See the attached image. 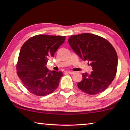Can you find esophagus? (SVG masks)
Segmentation results:
<instances>
[{"label":"esophagus","mask_w":130,"mask_h":130,"mask_svg":"<svg viewBox=\"0 0 130 130\" xmlns=\"http://www.w3.org/2000/svg\"><path fill=\"white\" fill-rule=\"evenodd\" d=\"M68 73H69V74H74V73H75V72H73V71H69V72H68Z\"/></svg>","instance_id":"obj_1"}]
</instances>
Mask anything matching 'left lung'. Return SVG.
Wrapping results in <instances>:
<instances>
[{"label":"left lung","mask_w":130,"mask_h":130,"mask_svg":"<svg viewBox=\"0 0 130 130\" xmlns=\"http://www.w3.org/2000/svg\"><path fill=\"white\" fill-rule=\"evenodd\" d=\"M68 42L83 60L91 62L93 70L91 74H82L83 80L77 84L78 88L89 94L104 91L117 71L118 56L112 45L103 37L90 33L70 36Z\"/></svg>","instance_id":"obj_1"}]
</instances>
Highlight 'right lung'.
Returning <instances> with one entry per match:
<instances>
[{"instance_id":"obj_1","label":"right lung","mask_w":130,"mask_h":130,"mask_svg":"<svg viewBox=\"0 0 130 130\" xmlns=\"http://www.w3.org/2000/svg\"><path fill=\"white\" fill-rule=\"evenodd\" d=\"M65 40V36L37 35L22 45L17 65V74L31 93L43 96L58 87L62 72L51 71L46 65L48 58L54 57Z\"/></svg>"}]
</instances>
